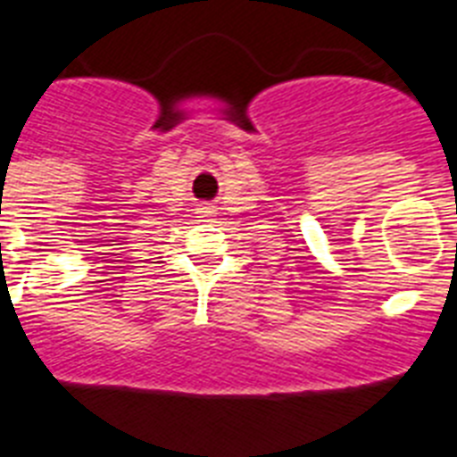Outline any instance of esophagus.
I'll list each match as a JSON object with an SVG mask.
<instances>
[{"label": "esophagus", "instance_id": "obj_1", "mask_svg": "<svg viewBox=\"0 0 457 457\" xmlns=\"http://www.w3.org/2000/svg\"><path fill=\"white\" fill-rule=\"evenodd\" d=\"M211 215H213V211H211V208H201L199 211V218H211Z\"/></svg>", "mask_w": 457, "mask_h": 457}]
</instances>
